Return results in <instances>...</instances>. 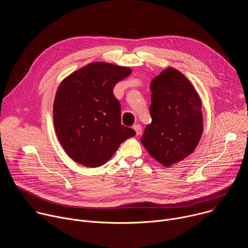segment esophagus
I'll return each instance as SVG.
<instances>
[{
    "instance_id": "esophagus-1",
    "label": "esophagus",
    "mask_w": 248,
    "mask_h": 248,
    "mask_svg": "<svg viewBox=\"0 0 248 248\" xmlns=\"http://www.w3.org/2000/svg\"><path fill=\"white\" fill-rule=\"evenodd\" d=\"M132 128L135 130V132H136L137 135L141 134V132H142V127H141L140 124H134V125L132 126Z\"/></svg>"
}]
</instances>
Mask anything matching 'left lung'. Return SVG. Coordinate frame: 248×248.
I'll use <instances>...</instances> for the list:
<instances>
[{
  "label": "left lung",
  "mask_w": 248,
  "mask_h": 248,
  "mask_svg": "<svg viewBox=\"0 0 248 248\" xmlns=\"http://www.w3.org/2000/svg\"><path fill=\"white\" fill-rule=\"evenodd\" d=\"M152 123L145 127L141 142L165 167L191 154L203 131L201 100L189 80L171 67L151 82Z\"/></svg>",
  "instance_id": "1"
}]
</instances>
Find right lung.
Wrapping results in <instances>:
<instances>
[{
  "label": "right lung",
  "instance_id": "1",
  "mask_svg": "<svg viewBox=\"0 0 248 248\" xmlns=\"http://www.w3.org/2000/svg\"><path fill=\"white\" fill-rule=\"evenodd\" d=\"M130 68L92 62L67 77L54 102V124L60 142L76 162L95 168L107 162L120 145L135 135L121 122L115 85Z\"/></svg>",
  "mask_w": 248,
  "mask_h": 248
}]
</instances>
